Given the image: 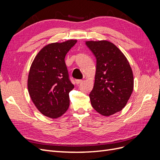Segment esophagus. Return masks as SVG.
<instances>
[{
    "label": "esophagus",
    "mask_w": 160,
    "mask_h": 160,
    "mask_svg": "<svg viewBox=\"0 0 160 160\" xmlns=\"http://www.w3.org/2000/svg\"><path fill=\"white\" fill-rule=\"evenodd\" d=\"M81 82H82V80H81V79H76V80H75V83H76L77 85L80 84V83H81Z\"/></svg>",
    "instance_id": "1"
}]
</instances>
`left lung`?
<instances>
[{
  "mask_svg": "<svg viewBox=\"0 0 160 160\" xmlns=\"http://www.w3.org/2000/svg\"><path fill=\"white\" fill-rule=\"evenodd\" d=\"M96 59L93 88L89 93L92 107L104 116L122 110L133 89V76L126 57L107 41H87Z\"/></svg>",
  "mask_w": 160,
  "mask_h": 160,
  "instance_id": "1",
  "label": "left lung"
}]
</instances>
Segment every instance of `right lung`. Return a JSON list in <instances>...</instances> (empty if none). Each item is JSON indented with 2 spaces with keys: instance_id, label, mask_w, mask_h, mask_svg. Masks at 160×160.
<instances>
[{
  "instance_id": "add662e5",
  "label": "right lung",
  "mask_w": 160,
  "mask_h": 160,
  "mask_svg": "<svg viewBox=\"0 0 160 160\" xmlns=\"http://www.w3.org/2000/svg\"><path fill=\"white\" fill-rule=\"evenodd\" d=\"M76 42V40H69L48 45L38 52L31 65L28 93L37 108L49 118H59L69 108V93L74 85L65 57Z\"/></svg>"
}]
</instances>
